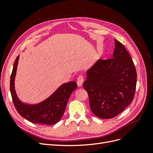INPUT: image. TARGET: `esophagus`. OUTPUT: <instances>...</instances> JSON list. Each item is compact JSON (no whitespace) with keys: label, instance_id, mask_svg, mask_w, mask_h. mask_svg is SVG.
Returning a JSON list of instances; mask_svg holds the SVG:
<instances>
[{"label":"esophagus","instance_id":"esophagus-1","mask_svg":"<svg viewBox=\"0 0 153 153\" xmlns=\"http://www.w3.org/2000/svg\"><path fill=\"white\" fill-rule=\"evenodd\" d=\"M84 76L82 75H80L77 78V80H76V83H77V85L78 87H81L83 85V83H84Z\"/></svg>","mask_w":153,"mask_h":153}]
</instances>
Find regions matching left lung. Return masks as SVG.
<instances>
[{
    "label": "left lung",
    "mask_w": 153,
    "mask_h": 153,
    "mask_svg": "<svg viewBox=\"0 0 153 153\" xmlns=\"http://www.w3.org/2000/svg\"><path fill=\"white\" fill-rule=\"evenodd\" d=\"M137 85V71L124 45L115 39L113 58L99 59L87 72L83 87L96 117L117 116L131 103Z\"/></svg>",
    "instance_id": "obj_1"
}]
</instances>
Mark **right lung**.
Listing matches in <instances>:
<instances>
[{
  "instance_id": "add662e5",
  "label": "right lung",
  "mask_w": 153,
  "mask_h": 153,
  "mask_svg": "<svg viewBox=\"0 0 153 153\" xmlns=\"http://www.w3.org/2000/svg\"><path fill=\"white\" fill-rule=\"evenodd\" d=\"M19 56L14 63L10 78V91L13 102L22 117L34 124L52 125L62 117L67 103L72 92L76 89L75 82H69L60 87L48 98L37 105L22 103L18 98L15 90V78Z\"/></svg>"
}]
</instances>
